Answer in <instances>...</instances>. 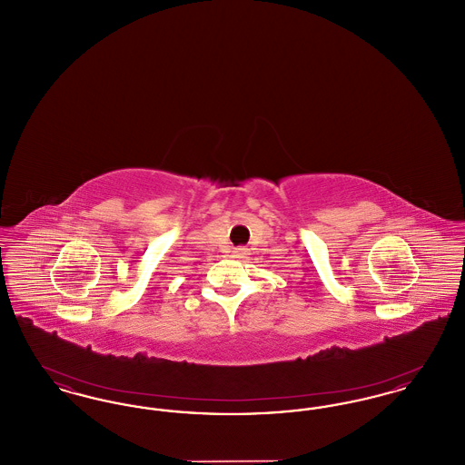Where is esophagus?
Listing matches in <instances>:
<instances>
[{
	"mask_svg": "<svg viewBox=\"0 0 465 465\" xmlns=\"http://www.w3.org/2000/svg\"><path fill=\"white\" fill-rule=\"evenodd\" d=\"M245 256H247V249H245V247H235V249H233V258L242 260Z\"/></svg>",
	"mask_w": 465,
	"mask_h": 465,
	"instance_id": "esophagus-1",
	"label": "esophagus"
}]
</instances>
